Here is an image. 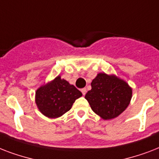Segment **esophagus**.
<instances>
[{"mask_svg":"<svg viewBox=\"0 0 159 159\" xmlns=\"http://www.w3.org/2000/svg\"><path fill=\"white\" fill-rule=\"evenodd\" d=\"M81 92H82V95H83V96H85V95H86V93H87V89H86V88H82V89L81 90Z\"/></svg>","mask_w":159,"mask_h":159,"instance_id":"1","label":"esophagus"}]
</instances>
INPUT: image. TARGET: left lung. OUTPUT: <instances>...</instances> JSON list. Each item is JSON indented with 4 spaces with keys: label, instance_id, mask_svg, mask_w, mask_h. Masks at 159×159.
<instances>
[{
    "label": "left lung",
    "instance_id": "left-lung-1",
    "mask_svg": "<svg viewBox=\"0 0 159 159\" xmlns=\"http://www.w3.org/2000/svg\"><path fill=\"white\" fill-rule=\"evenodd\" d=\"M91 85L92 90L87 92L85 98L92 111L104 120L117 117L130 102L132 89L116 76L99 73Z\"/></svg>",
    "mask_w": 159,
    "mask_h": 159
}]
</instances>
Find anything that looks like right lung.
Returning a JSON list of instances; mask_svg holds the SVG:
<instances>
[{
    "label": "right lung",
    "mask_w": 159,
    "mask_h": 159,
    "mask_svg": "<svg viewBox=\"0 0 159 159\" xmlns=\"http://www.w3.org/2000/svg\"><path fill=\"white\" fill-rule=\"evenodd\" d=\"M82 96L73 85L57 76L40 87L35 93V102L41 113L48 118H57L68 111L76 99Z\"/></svg>",
    "instance_id": "obj_1"
}]
</instances>
